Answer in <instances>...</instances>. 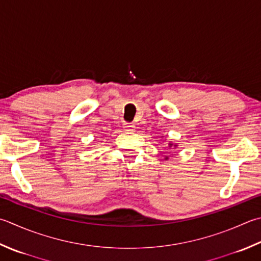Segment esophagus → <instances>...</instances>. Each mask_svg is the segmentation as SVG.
Instances as JSON below:
<instances>
[{"label":"esophagus","mask_w":261,"mask_h":261,"mask_svg":"<svg viewBox=\"0 0 261 261\" xmlns=\"http://www.w3.org/2000/svg\"><path fill=\"white\" fill-rule=\"evenodd\" d=\"M124 128L126 132H133V130H135V125L134 124H125Z\"/></svg>","instance_id":"34e87169"}]
</instances>
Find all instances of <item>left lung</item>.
<instances>
[{"mask_svg": "<svg viewBox=\"0 0 261 261\" xmlns=\"http://www.w3.org/2000/svg\"><path fill=\"white\" fill-rule=\"evenodd\" d=\"M168 145H169V149H171V147H173V146H174V147H177V144H176V143H173V142H169ZM168 159H169V155H166V156H165V160H168Z\"/></svg>", "mask_w": 261, "mask_h": 261, "instance_id": "1", "label": "left lung"}]
</instances>
